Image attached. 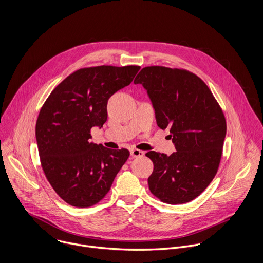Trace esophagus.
Masks as SVG:
<instances>
[{
    "label": "esophagus",
    "instance_id": "esophagus-1",
    "mask_svg": "<svg viewBox=\"0 0 263 263\" xmlns=\"http://www.w3.org/2000/svg\"><path fill=\"white\" fill-rule=\"evenodd\" d=\"M130 154L133 158H137V157H142L144 155V152L140 151V149H137V148H132L130 151Z\"/></svg>",
    "mask_w": 263,
    "mask_h": 263
}]
</instances>
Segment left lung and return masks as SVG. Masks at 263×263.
<instances>
[{
	"mask_svg": "<svg viewBox=\"0 0 263 263\" xmlns=\"http://www.w3.org/2000/svg\"><path fill=\"white\" fill-rule=\"evenodd\" d=\"M146 90L159 128L170 129L176 152L145 154L154 170L148 189L177 205L200 196L216 175L227 125L208 86L195 73L164 66L143 67L134 80Z\"/></svg>",
	"mask_w": 263,
	"mask_h": 263,
	"instance_id": "1",
	"label": "left lung"
}]
</instances>
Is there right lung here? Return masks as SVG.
<instances>
[{"mask_svg": "<svg viewBox=\"0 0 263 263\" xmlns=\"http://www.w3.org/2000/svg\"><path fill=\"white\" fill-rule=\"evenodd\" d=\"M139 68H80L56 86L42 107L35 128L42 167L67 204L85 208L99 203L127 161L128 149L90 142V129L103 127L109 98L128 86Z\"/></svg>", "mask_w": 263, "mask_h": 263, "instance_id": "obj_1", "label": "right lung"}]
</instances>
